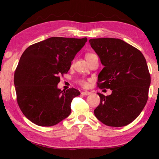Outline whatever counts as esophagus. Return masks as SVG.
Wrapping results in <instances>:
<instances>
[{
  "label": "esophagus",
  "instance_id": "esophagus-1",
  "mask_svg": "<svg viewBox=\"0 0 159 159\" xmlns=\"http://www.w3.org/2000/svg\"><path fill=\"white\" fill-rule=\"evenodd\" d=\"M91 93H90L89 91H84V92H82L81 93V94L83 95H90Z\"/></svg>",
  "mask_w": 159,
  "mask_h": 159
}]
</instances>
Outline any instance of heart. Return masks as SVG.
<instances>
[{"label": "heart", "instance_id": "b5f03b06", "mask_svg": "<svg viewBox=\"0 0 159 159\" xmlns=\"http://www.w3.org/2000/svg\"><path fill=\"white\" fill-rule=\"evenodd\" d=\"M94 55H95V54H93V53H87L85 55V59H86V60H89L91 58V57H93ZM79 84L80 85H81L82 86H83V87H86V86L88 85V83L85 81V80H80V81H79Z\"/></svg>", "mask_w": 159, "mask_h": 159}]
</instances>
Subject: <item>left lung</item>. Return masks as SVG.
Returning <instances> with one entry per match:
<instances>
[{"mask_svg":"<svg viewBox=\"0 0 159 159\" xmlns=\"http://www.w3.org/2000/svg\"><path fill=\"white\" fill-rule=\"evenodd\" d=\"M89 43L104 66L98 87L112 90L108 96L98 93L100 103L94 114L106 125H127L147 102L151 77L146 60L140 51L120 39H92Z\"/></svg>","mask_w":159,"mask_h":159,"instance_id":"obj_1","label":"left lung"}]
</instances>
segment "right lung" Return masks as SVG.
I'll list each match as a JSON object with an SVG mask.
<instances>
[{"label": "right lung", "instance_id": "add662e5", "mask_svg": "<svg viewBox=\"0 0 159 159\" xmlns=\"http://www.w3.org/2000/svg\"><path fill=\"white\" fill-rule=\"evenodd\" d=\"M87 40L51 37L30 45L21 55L14 84L18 105L32 123L49 127L71 114L72 99L80 93L73 88L61 90L57 84Z\"/></svg>", "mask_w": 159, "mask_h": 159}]
</instances>
